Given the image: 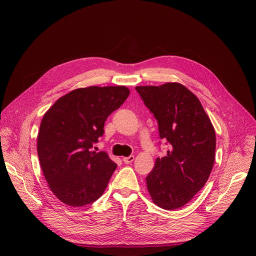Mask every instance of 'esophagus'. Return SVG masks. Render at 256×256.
Returning a JSON list of instances; mask_svg holds the SVG:
<instances>
[{"mask_svg": "<svg viewBox=\"0 0 256 256\" xmlns=\"http://www.w3.org/2000/svg\"><path fill=\"white\" fill-rule=\"evenodd\" d=\"M134 160V156H126V158H124L122 160L124 164H130L132 160Z\"/></svg>", "mask_w": 256, "mask_h": 256, "instance_id": "1", "label": "esophagus"}]
</instances>
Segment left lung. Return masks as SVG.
<instances>
[{
    "label": "left lung",
    "mask_w": 256,
    "mask_h": 256,
    "mask_svg": "<svg viewBox=\"0 0 256 256\" xmlns=\"http://www.w3.org/2000/svg\"><path fill=\"white\" fill-rule=\"evenodd\" d=\"M168 146L146 177L152 200L166 210L188 202L206 184L215 160V130L198 98L180 83L137 86Z\"/></svg>",
    "instance_id": "1"
}]
</instances>
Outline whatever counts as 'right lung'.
Masks as SVG:
<instances>
[{"label": "right lung", "mask_w": 256, "mask_h": 256, "mask_svg": "<svg viewBox=\"0 0 256 256\" xmlns=\"http://www.w3.org/2000/svg\"><path fill=\"white\" fill-rule=\"evenodd\" d=\"M130 94L126 86H90L58 98L43 116L38 156L51 192L64 204L82 207L96 202L117 164L105 151H92L104 134L108 116Z\"/></svg>", "instance_id": "right-lung-1"}]
</instances>
